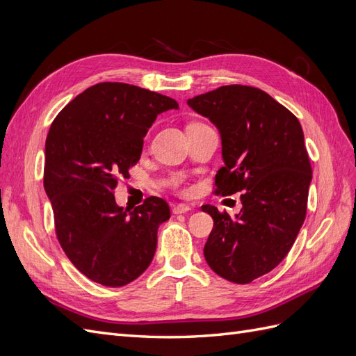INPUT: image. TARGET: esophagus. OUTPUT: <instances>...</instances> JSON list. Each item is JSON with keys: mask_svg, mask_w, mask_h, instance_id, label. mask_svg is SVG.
Wrapping results in <instances>:
<instances>
[{"mask_svg": "<svg viewBox=\"0 0 356 356\" xmlns=\"http://www.w3.org/2000/svg\"><path fill=\"white\" fill-rule=\"evenodd\" d=\"M191 211V207H188V204L186 203H178V204H174V208H172V212H174L175 215H179V213H187Z\"/></svg>", "mask_w": 356, "mask_h": 356, "instance_id": "obj_1", "label": "esophagus"}]
</instances>
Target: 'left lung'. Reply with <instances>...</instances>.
<instances>
[{
    "label": "left lung",
    "instance_id": "8db88e82",
    "mask_svg": "<svg viewBox=\"0 0 356 356\" xmlns=\"http://www.w3.org/2000/svg\"><path fill=\"white\" fill-rule=\"evenodd\" d=\"M187 104L221 136L217 195L242 191L234 218L202 207L213 220L204 260L227 281L250 284L284 260L305 222L312 169L303 129L284 105L250 86H222Z\"/></svg>",
    "mask_w": 356,
    "mask_h": 356
}]
</instances>
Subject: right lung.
<instances>
[{
  "mask_svg": "<svg viewBox=\"0 0 356 356\" xmlns=\"http://www.w3.org/2000/svg\"><path fill=\"white\" fill-rule=\"evenodd\" d=\"M169 96L126 83L86 89L51 123L44 188L62 250L79 270L105 286H123L152 263L169 204L148 197L134 211L118 207V178L141 157L159 114L178 110Z\"/></svg>",
  "mask_w": 356,
  "mask_h": 356,
  "instance_id": "1",
  "label": "right lung"
}]
</instances>
